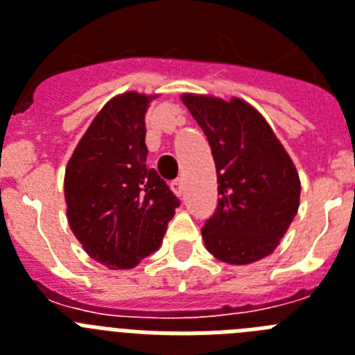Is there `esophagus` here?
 Returning <instances> with one entry per match:
<instances>
[{
  "instance_id": "obj_1",
  "label": "esophagus",
  "mask_w": 355,
  "mask_h": 355,
  "mask_svg": "<svg viewBox=\"0 0 355 355\" xmlns=\"http://www.w3.org/2000/svg\"><path fill=\"white\" fill-rule=\"evenodd\" d=\"M171 187H172V190H174V193L178 197H181L184 193V183H183V180H181V178H180V180L172 181Z\"/></svg>"
}]
</instances>
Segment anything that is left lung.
<instances>
[{"mask_svg":"<svg viewBox=\"0 0 355 355\" xmlns=\"http://www.w3.org/2000/svg\"><path fill=\"white\" fill-rule=\"evenodd\" d=\"M216 167L218 202L202 227L206 249L224 263L247 265L274 252L297 215L295 165L258 110L241 99L184 94Z\"/></svg>","mask_w":355,"mask_h":355,"instance_id":"1","label":"left lung"}]
</instances>
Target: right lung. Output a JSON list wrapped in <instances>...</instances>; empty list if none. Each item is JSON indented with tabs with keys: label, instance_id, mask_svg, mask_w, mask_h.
Returning a JSON list of instances; mask_svg holds the SVG:
<instances>
[{
	"label": "right lung",
	"instance_id": "obj_1",
	"mask_svg": "<svg viewBox=\"0 0 355 355\" xmlns=\"http://www.w3.org/2000/svg\"><path fill=\"white\" fill-rule=\"evenodd\" d=\"M150 97L126 92L106 103L65 171L67 218L90 258L133 268L159 249L180 199L146 163Z\"/></svg>",
	"mask_w": 355,
	"mask_h": 355
}]
</instances>
